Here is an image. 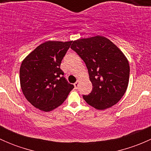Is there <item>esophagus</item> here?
<instances>
[{
  "instance_id": "obj_1",
  "label": "esophagus",
  "mask_w": 151,
  "mask_h": 151,
  "mask_svg": "<svg viewBox=\"0 0 151 151\" xmlns=\"http://www.w3.org/2000/svg\"><path fill=\"white\" fill-rule=\"evenodd\" d=\"M79 84H80V83H79V81H77L75 83H74V88H75V89H78V88H79Z\"/></svg>"
}]
</instances>
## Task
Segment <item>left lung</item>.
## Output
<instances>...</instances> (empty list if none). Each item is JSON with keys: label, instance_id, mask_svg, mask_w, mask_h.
I'll return each instance as SVG.
<instances>
[{"label": "left lung", "instance_id": "obj_1", "mask_svg": "<svg viewBox=\"0 0 151 151\" xmlns=\"http://www.w3.org/2000/svg\"><path fill=\"white\" fill-rule=\"evenodd\" d=\"M71 48L85 62L93 85L92 91L83 96L85 101L97 109L117 104L127 89L130 72L122 52L101 36L74 41Z\"/></svg>", "mask_w": 151, "mask_h": 151}]
</instances>
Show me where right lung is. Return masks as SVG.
<instances>
[{
  "instance_id": "obj_1",
  "label": "right lung",
  "mask_w": 151,
  "mask_h": 151,
  "mask_svg": "<svg viewBox=\"0 0 151 151\" xmlns=\"http://www.w3.org/2000/svg\"><path fill=\"white\" fill-rule=\"evenodd\" d=\"M71 42L49 41L38 46L22 61L19 80L26 99L49 112L61 105L74 85L68 83L60 63Z\"/></svg>"
}]
</instances>
